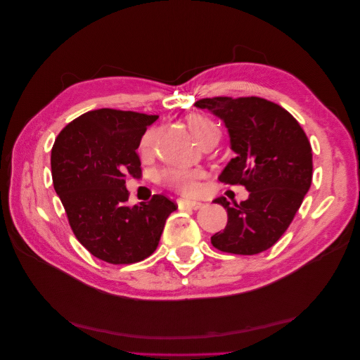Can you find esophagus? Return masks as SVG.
Instances as JSON below:
<instances>
[{"instance_id":"obj_1","label":"esophagus","mask_w":360,"mask_h":360,"mask_svg":"<svg viewBox=\"0 0 360 360\" xmlns=\"http://www.w3.org/2000/svg\"><path fill=\"white\" fill-rule=\"evenodd\" d=\"M177 204H179V209H192V210H198V209H201V207L204 205L202 202H200V201H192V200H179L177 201Z\"/></svg>"}]
</instances>
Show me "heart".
Here are the masks:
<instances>
[{
  "instance_id": "obj_1",
  "label": "heart",
  "mask_w": 360,
  "mask_h": 360,
  "mask_svg": "<svg viewBox=\"0 0 360 360\" xmlns=\"http://www.w3.org/2000/svg\"><path fill=\"white\" fill-rule=\"evenodd\" d=\"M188 126L191 129L192 135L195 139L201 144L202 141L210 138L213 135H219V129L212 122L210 118L204 115L193 114L188 117ZM155 132L153 130H148L144 135L143 141H141V151L143 153H148L151 146H153ZM202 177V172L197 169H188V168H168L162 171L160 179L162 181L168 184V186L177 189L181 193H195L198 191L200 186V179Z\"/></svg>"
}]
</instances>
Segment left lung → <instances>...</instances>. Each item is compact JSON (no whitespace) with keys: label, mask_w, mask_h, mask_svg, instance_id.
<instances>
[{"label":"left lung","mask_w":360,"mask_h":360,"mask_svg":"<svg viewBox=\"0 0 360 360\" xmlns=\"http://www.w3.org/2000/svg\"><path fill=\"white\" fill-rule=\"evenodd\" d=\"M195 106L221 118L234 158L219 180L243 184L249 198L231 205L225 197L228 222L212 236L224 252L255 255L274 246L287 231L311 188L312 148L307 134L284 108L261 97H213Z\"/></svg>","instance_id":"1"}]
</instances>
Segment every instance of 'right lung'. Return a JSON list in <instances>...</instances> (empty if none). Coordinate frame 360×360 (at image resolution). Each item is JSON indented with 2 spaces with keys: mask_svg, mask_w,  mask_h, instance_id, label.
<instances>
[{
  "mask_svg": "<svg viewBox=\"0 0 360 360\" xmlns=\"http://www.w3.org/2000/svg\"><path fill=\"white\" fill-rule=\"evenodd\" d=\"M159 117L102 108L64 127L51 153L53 189L79 243L111 264L136 263L156 250L177 209L163 195L129 205L126 176L139 177L141 138Z\"/></svg>",
  "mask_w": 360,
  "mask_h": 360,
  "instance_id": "1",
  "label": "right lung"
}]
</instances>
